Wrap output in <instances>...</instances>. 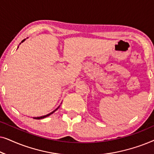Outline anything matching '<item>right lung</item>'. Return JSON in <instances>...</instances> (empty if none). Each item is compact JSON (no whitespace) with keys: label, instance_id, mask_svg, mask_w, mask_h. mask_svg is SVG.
Wrapping results in <instances>:
<instances>
[{"label":"right lung","instance_id":"right-lung-1","mask_svg":"<svg viewBox=\"0 0 154 154\" xmlns=\"http://www.w3.org/2000/svg\"><path fill=\"white\" fill-rule=\"evenodd\" d=\"M24 41H25V39H24V40H23V41H22V42H24ZM57 109H55V110H54V111H52V112H51V113H49V114H48V115H45V116H41V117H36V118H33V119H44V118L47 117V116H48L51 115V114H52V113H53L54 112V111H55L57 110Z\"/></svg>","mask_w":154,"mask_h":154}]
</instances>
